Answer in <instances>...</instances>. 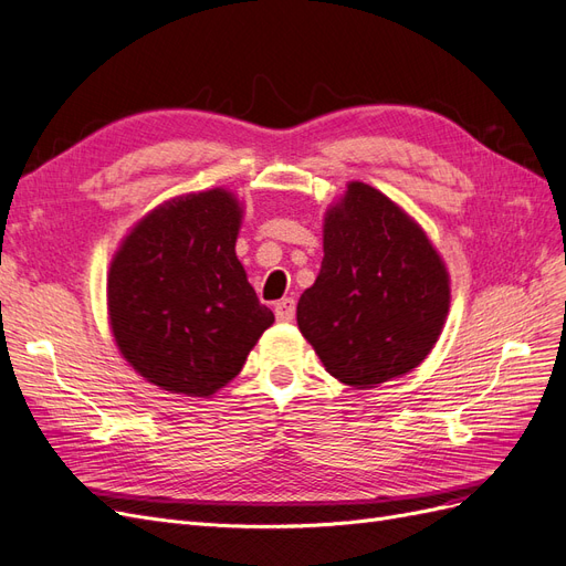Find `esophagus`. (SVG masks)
Masks as SVG:
<instances>
[{"label": "esophagus", "instance_id": "1", "mask_svg": "<svg viewBox=\"0 0 566 566\" xmlns=\"http://www.w3.org/2000/svg\"><path fill=\"white\" fill-rule=\"evenodd\" d=\"M273 312H276V318L287 323L295 318V300L293 297H283L276 302V306H273Z\"/></svg>", "mask_w": 566, "mask_h": 566}]
</instances>
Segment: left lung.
Segmentation results:
<instances>
[{"label": "left lung", "instance_id": "8db88e82", "mask_svg": "<svg viewBox=\"0 0 566 566\" xmlns=\"http://www.w3.org/2000/svg\"><path fill=\"white\" fill-rule=\"evenodd\" d=\"M451 306V279L418 221L349 181L323 217V262L297 325L335 380L370 389L418 368Z\"/></svg>", "mask_w": 566, "mask_h": 566}]
</instances>
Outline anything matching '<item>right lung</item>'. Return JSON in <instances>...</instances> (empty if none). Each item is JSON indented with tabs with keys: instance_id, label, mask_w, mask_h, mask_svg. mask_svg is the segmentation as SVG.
Returning <instances> with one entry per match:
<instances>
[{
	"instance_id": "1",
	"label": "right lung",
	"mask_w": 566,
	"mask_h": 566,
	"mask_svg": "<svg viewBox=\"0 0 566 566\" xmlns=\"http://www.w3.org/2000/svg\"><path fill=\"white\" fill-rule=\"evenodd\" d=\"M243 208L227 188L165 200L123 238L108 269V323L150 385L212 397L273 323L235 256Z\"/></svg>"
}]
</instances>
